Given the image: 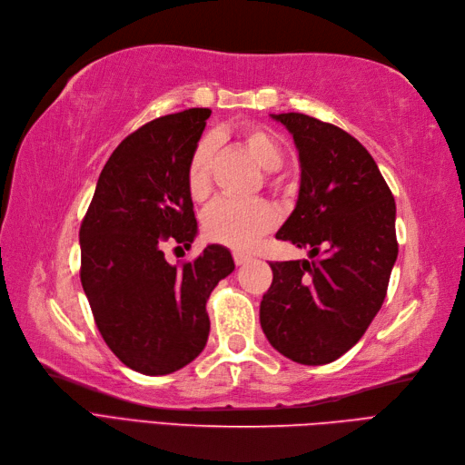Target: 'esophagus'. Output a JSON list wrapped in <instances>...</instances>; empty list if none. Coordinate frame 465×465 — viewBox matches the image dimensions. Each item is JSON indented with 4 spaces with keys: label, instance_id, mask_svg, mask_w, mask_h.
I'll return each instance as SVG.
<instances>
[{
    "label": "esophagus",
    "instance_id": "1",
    "mask_svg": "<svg viewBox=\"0 0 465 465\" xmlns=\"http://www.w3.org/2000/svg\"><path fill=\"white\" fill-rule=\"evenodd\" d=\"M252 257L251 254H245V252H239V251H233V261L237 266H243L245 262H249Z\"/></svg>",
    "mask_w": 465,
    "mask_h": 465
}]
</instances>
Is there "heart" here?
<instances>
[{
	"label": "heart",
	"mask_w": 465,
	"mask_h": 465,
	"mask_svg": "<svg viewBox=\"0 0 465 465\" xmlns=\"http://www.w3.org/2000/svg\"><path fill=\"white\" fill-rule=\"evenodd\" d=\"M235 141L254 158L266 172L282 166L283 151L274 134L257 125H245L235 133ZM214 143L203 139L194 148L187 166V189L194 203L208 199L213 189ZM278 226V213L266 201H218L203 220V230L208 239L232 249H251L262 235Z\"/></svg>",
	"instance_id": "heart-1"
}]
</instances>
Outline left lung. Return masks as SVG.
<instances>
[{
  "label": "left lung",
  "instance_id": "left-lung-1",
  "mask_svg": "<svg viewBox=\"0 0 465 465\" xmlns=\"http://www.w3.org/2000/svg\"><path fill=\"white\" fill-rule=\"evenodd\" d=\"M272 117L293 134L299 197L276 239L311 261L271 262L261 326L272 348L302 365L351 350L381 311L398 257L396 203L377 162L343 129L305 114Z\"/></svg>",
  "mask_w": 465,
  "mask_h": 465
}]
</instances>
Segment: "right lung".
<instances>
[{"instance_id": "right-lung-1", "label": "right lung", "mask_w": 465, "mask_h": 465, "mask_svg": "<svg viewBox=\"0 0 465 465\" xmlns=\"http://www.w3.org/2000/svg\"><path fill=\"white\" fill-rule=\"evenodd\" d=\"M211 114H170L125 137L81 223V283L94 322L119 361L148 377L182 369L204 350L206 302L235 268L222 245L179 266L162 251L168 239L191 247L197 235L187 166Z\"/></svg>"}]
</instances>
